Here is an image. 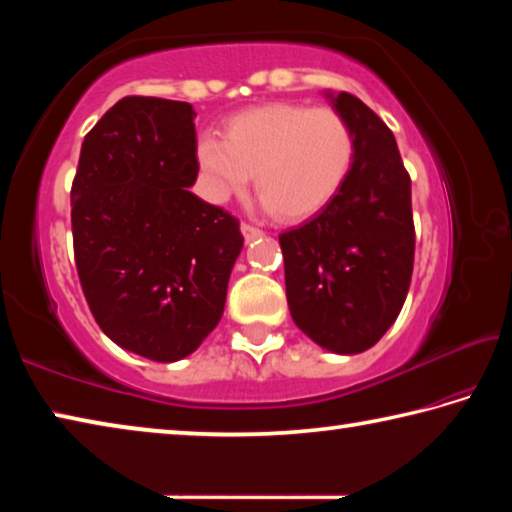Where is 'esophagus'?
<instances>
[{"label":"esophagus","mask_w":512,"mask_h":512,"mask_svg":"<svg viewBox=\"0 0 512 512\" xmlns=\"http://www.w3.org/2000/svg\"><path fill=\"white\" fill-rule=\"evenodd\" d=\"M241 235H244L246 241H255V239L262 237L264 232L259 230V228H255V225H250V223H241Z\"/></svg>","instance_id":"1"}]
</instances>
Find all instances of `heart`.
I'll return each instance as SVG.
<instances>
[{
	"mask_svg": "<svg viewBox=\"0 0 512 512\" xmlns=\"http://www.w3.org/2000/svg\"><path fill=\"white\" fill-rule=\"evenodd\" d=\"M357 142L332 108L266 103L230 117L225 140L196 144L207 196L221 203L246 189L255 173L262 201L284 221H302L334 201L348 180Z\"/></svg>",
	"mask_w": 512,
	"mask_h": 512,
	"instance_id": "obj_1",
	"label": "heart"
}]
</instances>
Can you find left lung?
<instances>
[{
    "label": "left lung",
    "instance_id": "left-lung-1",
    "mask_svg": "<svg viewBox=\"0 0 512 512\" xmlns=\"http://www.w3.org/2000/svg\"><path fill=\"white\" fill-rule=\"evenodd\" d=\"M357 155L325 210L280 235L291 318L334 354L372 348L400 316L415 253L411 178L395 135L361 99L325 92Z\"/></svg>",
    "mask_w": 512,
    "mask_h": 512
}]
</instances>
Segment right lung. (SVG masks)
I'll return each instance as SVG.
<instances>
[{"label": "right lung", "instance_id": "1", "mask_svg": "<svg viewBox=\"0 0 512 512\" xmlns=\"http://www.w3.org/2000/svg\"><path fill=\"white\" fill-rule=\"evenodd\" d=\"M196 112L185 101L126 97L85 135L72 185L76 271L112 343L171 363L219 325L239 221L189 192Z\"/></svg>", "mask_w": 512, "mask_h": 512}]
</instances>
